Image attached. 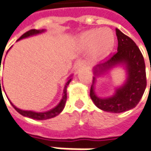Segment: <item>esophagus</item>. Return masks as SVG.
<instances>
[{
  "mask_svg": "<svg viewBox=\"0 0 151 151\" xmlns=\"http://www.w3.org/2000/svg\"><path fill=\"white\" fill-rule=\"evenodd\" d=\"M88 66V63L84 60H79L77 63V68H86Z\"/></svg>",
  "mask_w": 151,
  "mask_h": 151,
  "instance_id": "obj_1",
  "label": "esophagus"
}]
</instances>
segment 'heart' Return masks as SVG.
I'll return each mask as SVG.
<instances>
[{
	"label": "heart",
	"mask_w": 151,
	"mask_h": 151,
	"mask_svg": "<svg viewBox=\"0 0 151 151\" xmlns=\"http://www.w3.org/2000/svg\"><path fill=\"white\" fill-rule=\"evenodd\" d=\"M79 42L83 47H90L94 59H99L111 52L114 45V36L109 28L91 29L81 34Z\"/></svg>",
	"instance_id": "b5f03b06"
}]
</instances>
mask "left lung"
<instances>
[{
    "label": "left lung",
    "mask_w": 151,
    "mask_h": 151,
    "mask_svg": "<svg viewBox=\"0 0 151 151\" xmlns=\"http://www.w3.org/2000/svg\"><path fill=\"white\" fill-rule=\"evenodd\" d=\"M118 49L105 63L93 68V79L90 88V97L99 109L110 113H122L137 105L146 88L145 64L143 55L135 42L116 28ZM126 66L127 78L123 86L116 89L111 97L102 99L96 95L94 83L96 78L115 65Z\"/></svg>",
    "instance_id": "1"
}]
</instances>
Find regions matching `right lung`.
<instances>
[{
  "label": "right lung",
  "mask_w": 151,
  "mask_h": 151,
  "mask_svg": "<svg viewBox=\"0 0 151 151\" xmlns=\"http://www.w3.org/2000/svg\"><path fill=\"white\" fill-rule=\"evenodd\" d=\"M45 30H36V29H32V30H30L28 32H27L26 33H24L20 38H19L17 41L21 39H23V38H26V37H31V36H33V35H37V34H39L42 33V32H43ZM0 67H1V63H0ZM1 70V69H0ZM70 76L69 78H68V79L67 81V83H66L65 86H64V88H63V98H62V99H61V101L59 102V104L57 105V106L53 108V109H50L48 111H46V112H34V111H31V110H22V109H20L18 108H17V107L14 105L12 103V102L10 101V103L12 104V105L13 106V108L17 110V111L20 114H22V115H23L25 117H28L31 118V119H37V120H43V119H51V118H53L55 116H57V115H58L61 112L63 111V109H64V107H65V104H66V100H67V88H68V86L69 84V83L72 80V78H71ZM0 88H1V80H0Z\"/></svg>",
  "instance_id": "right-lung-1"
}]
</instances>
